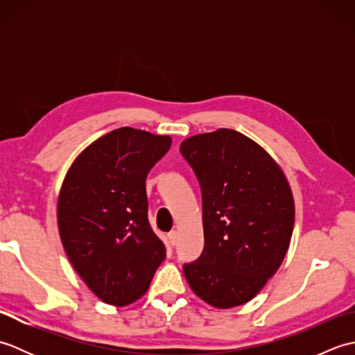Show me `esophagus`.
<instances>
[{"label":"esophagus","instance_id":"obj_1","mask_svg":"<svg viewBox=\"0 0 355 355\" xmlns=\"http://www.w3.org/2000/svg\"><path fill=\"white\" fill-rule=\"evenodd\" d=\"M168 239H169V244L171 245H175L177 241H178V233L175 230H172L168 233Z\"/></svg>","mask_w":355,"mask_h":355}]
</instances>
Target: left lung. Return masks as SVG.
I'll return each mask as SVG.
<instances>
[{
    "instance_id": "obj_1",
    "label": "left lung",
    "mask_w": 355,
    "mask_h": 355,
    "mask_svg": "<svg viewBox=\"0 0 355 355\" xmlns=\"http://www.w3.org/2000/svg\"><path fill=\"white\" fill-rule=\"evenodd\" d=\"M180 153L202 200L205 248L183 266L193 293L232 308L253 299L281 266L294 227V201L281 168L244 134L193 135Z\"/></svg>"
}]
</instances>
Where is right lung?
I'll return each instance as SVG.
<instances>
[{"instance_id": "add662e5", "label": "right lung", "mask_w": 355, "mask_h": 355, "mask_svg": "<svg viewBox=\"0 0 355 355\" xmlns=\"http://www.w3.org/2000/svg\"><path fill=\"white\" fill-rule=\"evenodd\" d=\"M171 137L132 128L105 134L62 183L58 224L74 270L97 297L125 306L146 293L166 248L148 220L146 177Z\"/></svg>"}]
</instances>
